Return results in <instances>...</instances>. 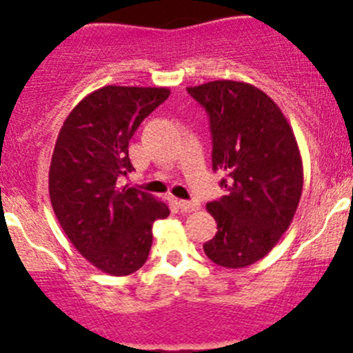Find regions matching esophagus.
<instances>
[{
	"label": "esophagus",
	"mask_w": 353,
	"mask_h": 353,
	"mask_svg": "<svg viewBox=\"0 0 353 353\" xmlns=\"http://www.w3.org/2000/svg\"><path fill=\"white\" fill-rule=\"evenodd\" d=\"M177 205H179L181 212H184V213L196 212V210L199 208L198 201H186V199H179V201H177Z\"/></svg>",
	"instance_id": "esophagus-1"
}]
</instances>
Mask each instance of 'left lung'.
Segmentation results:
<instances>
[{
    "mask_svg": "<svg viewBox=\"0 0 353 353\" xmlns=\"http://www.w3.org/2000/svg\"><path fill=\"white\" fill-rule=\"evenodd\" d=\"M210 117L213 170L227 194L206 205L216 234L203 244L215 265L244 268L265 258L295 215L304 184L294 131L279 105L244 81L188 87Z\"/></svg>",
    "mask_w": 353,
    "mask_h": 353,
    "instance_id": "obj_1",
    "label": "left lung"
}]
</instances>
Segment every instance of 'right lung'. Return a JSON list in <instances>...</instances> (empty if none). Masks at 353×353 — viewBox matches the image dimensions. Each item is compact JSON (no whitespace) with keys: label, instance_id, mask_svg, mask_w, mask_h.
<instances>
[{"label":"right lung","instance_id":"add662e5","mask_svg":"<svg viewBox=\"0 0 353 353\" xmlns=\"http://www.w3.org/2000/svg\"><path fill=\"white\" fill-rule=\"evenodd\" d=\"M163 87L108 85L78 102L63 123L49 167V196L68 239L104 273L145 265L163 201L119 179L134 170L128 145L141 121L167 101Z\"/></svg>","mask_w":353,"mask_h":353}]
</instances>
